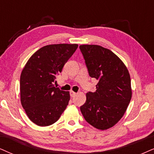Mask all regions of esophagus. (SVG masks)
<instances>
[{
  "label": "esophagus",
  "mask_w": 154,
  "mask_h": 154,
  "mask_svg": "<svg viewBox=\"0 0 154 154\" xmlns=\"http://www.w3.org/2000/svg\"><path fill=\"white\" fill-rule=\"evenodd\" d=\"M69 94H70V96L72 97H73L75 96L76 93L75 92V91H70V92H69Z\"/></svg>",
  "instance_id": "34e87169"
}]
</instances>
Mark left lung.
<instances>
[{"label":"left lung","mask_w":154,"mask_h":154,"mask_svg":"<svg viewBox=\"0 0 154 154\" xmlns=\"http://www.w3.org/2000/svg\"><path fill=\"white\" fill-rule=\"evenodd\" d=\"M79 49L89 76L98 80L94 92L88 91L82 114L89 124L100 130L109 129L124 116L131 99V79L123 62L111 50L97 45Z\"/></svg>","instance_id":"left-lung-1"}]
</instances>
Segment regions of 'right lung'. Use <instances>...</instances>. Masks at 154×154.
I'll use <instances>...</instances> for the list:
<instances>
[{"label": "right lung", "instance_id": "obj_1", "mask_svg": "<svg viewBox=\"0 0 154 154\" xmlns=\"http://www.w3.org/2000/svg\"><path fill=\"white\" fill-rule=\"evenodd\" d=\"M78 45L57 44L42 47L31 56L20 75V101L29 119L40 126L59 119L70 100L69 91L54 86Z\"/></svg>", "mask_w": 154, "mask_h": 154}]
</instances>
